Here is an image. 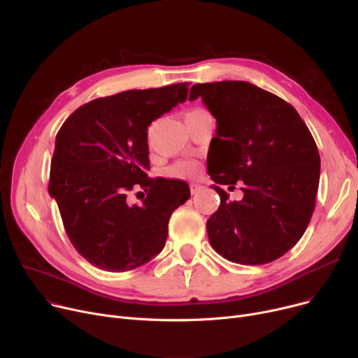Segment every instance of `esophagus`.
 <instances>
[{
	"label": "esophagus",
	"instance_id": "34e87169",
	"mask_svg": "<svg viewBox=\"0 0 358 358\" xmlns=\"http://www.w3.org/2000/svg\"><path fill=\"white\" fill-rule=\"evenodd\" d=\"M200 190H201V185L200 184H194V182L190 184V193L192 194H197Z\"/></svg>",
	"mask_w": 358,
	"mask_h": 358
}]
</instances>
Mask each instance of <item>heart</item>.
<instances>
[{
	"mask_svg": "<svg viewBox=\"0 0 358 358\" xmlns=\"http://www.w3.org/2000/svg\"><path fill=\"white\" fill-rule=\"evenodd\" d=\"M199 173V165L194 161H182L169 168V176L176 178H190Z\"/></svg>",
	"mask_w": 358,
	"mask_h": 358,
	"instance_id": "1",
	"label": "heart"
}]
</instances>
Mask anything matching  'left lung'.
Instances as JSON below:
<instances>
[{"mask_svg": "<svg viewBox=\"0 0 358 358\" xmlns=\"http://www.w3.org/2000/svg\"><path fill=\"white\" fill-rule=\"evenodd\" d=\"M217 122L208 169L220 196L208 220L210 245L236 264H267L292 250L310 222L321 158L293 106L245 81L196 84ZM210 152V149H209ZM244 181V199L231 202L222 185Z\"/></svg>", "mask_w": 358, "mask_h": 358, "instance_id": "8db88e82", "label": "left lung"}]
</instances>
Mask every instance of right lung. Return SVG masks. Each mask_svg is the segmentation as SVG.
I'll use <instances>...</instances> for the list:
<instances>
[{
	"mask_svg": "<svg viewBox=\"0 0 358 358\" xmlns=\"http://www.w3.org/2000/svg\"><path fill=\"white\" fill-rule=\"evenodd\" d=\"M189 84L129 90L92 100L64 122L55 141L49 194L65 232L94 267L120 273L159 254L168 222L190 199L184 181L150 178L148 126L185 101ZM143 188L142 205L127 196Z\"/></svg>",
	"mask_w": 358,
	"mask_h": 358,
	"instance_id": "right-lung-1",
	"label": "right lung"
}]
</instances>
